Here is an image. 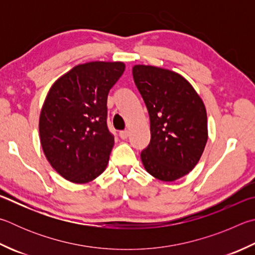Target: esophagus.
<instances>
[{
    "label": "esophagus",
    "instance_id": "1",
    "mask_svg": "<svg viewBox=\"0 0 255 255\" xmlns=\"http://www.w3.org/2000/svg\"><path fill=\"white\" fill-rule=\"evenodd\" d=\"M128 135H129L128 130H123V131L119 132V136H120V138H122V139H127Z\"/></svg>",
    "mask_w": 255,
    "mask_h": 255
}]
</instances>
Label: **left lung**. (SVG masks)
Masks as SVG:
<instances>
[{
	"mask_svg": "<svg viewBox=\"0 0 255 255\" xmlns=\"http://www.w3.org/2000/svg\"><path fill=\"white\" fill-rule=\"evenodd\" d=\"M132 76L150 118V142L140 154L142 165L155 178L174 182L191 172L204 151L205 105L177 72L136 64Z\"/></svg>",
	"mask_w": 255,
	"mask_h": 255,
	"instance_id": "obj_1",
	"label": "left lung"
}]
</instances>
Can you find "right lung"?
I'll list each match as a JSON object with an SVG mask.
<instances>
[{
	"mask_svg": "<svg viewBox=\"0 0 255 255\" xmlns=\"http://www.w3.org/2000/svg\"><path fill=\"white\" fill-rule=\"evenodd\" d=\"M125 67L119 61L78 64L45 97L41 146L50 165L69 182L89 183L107 167L115 143L107 127V97Z\"/></svg>",
	"mask_w": 255,
	"mask_h": 255,
	"instance_id": "obj_1",
	"label": "right lung"
}]
</instances>
